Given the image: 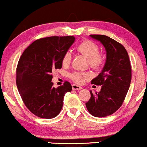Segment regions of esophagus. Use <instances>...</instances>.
Masks as SVG:
<instances>
[{
  "label": "esophagus",
  "mask_w": 147,
  "mask_h": 147,
  "mask_svg": "<svg viewBox=\"0 0 147 147\" xmlns=\"http://www.w3.org/2000/svg\"><path fill=\"white\" fill-rule=\"evenodd\" d=\"M72 90H82V87L81 86H79V85H77L76 84H73L72 85Z\"/></svg>",
  "instance_id": "esophagus-1"
}]
</instances>
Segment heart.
I'll return each instance as SVG.
<instances>
[{
    "instance_id": "1",
    "label": "heart",
    "mask_w": 147,
    "mask_h": 147,
    "mask_svg": "<svg viewBox=\"0 0 147 147\" xmlns=\"http://www.w3.org/2000/svg\"><path fill=\"white\" fill-rule=\"evenodd\" d=\"M77 50L81 54L88 59L89 64L91 67L97 69L102 66L103 63L102 55L98 53L99 48L95 42L89 40H83L77 47ZM71 60V54L70 52H66L62 58L63 66H68ZM70 77L77 83H82L88 78L85 73L79 72H74L70 75Z\"/></svg>"
}]
</instances>
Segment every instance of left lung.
Returning <instances> with one entry per match:
<instances>
[{
  "instance_id": "1",
  "label": "left lung",
  "mask_w": 147,
  "mask_h": 147,
  "mask_svg": "<svg viewBox=\"0 0 147 147\" xmlns=\"http://www.w3.org/2000/svg\"><path fill=\"white\" fill-rule=\"evenodd\" d=\"M105 48L107 57L102 71L91 83L102 85L100 92L93 94L85 103L89 112L96 117L112 115L122 105L129 90L131 79V68L125 47L105 35H90Z\"/></svg>"
}]
</instances>
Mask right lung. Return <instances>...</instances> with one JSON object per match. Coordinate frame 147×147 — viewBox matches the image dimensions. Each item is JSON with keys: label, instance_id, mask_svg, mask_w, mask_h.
<instances>
[{"label": "right lung", "instance_id": "obj_1", "mask_svg": "<svg viewBox=\"0 0 147 147\" xmlns=\"http://www.w3.org/2000/svg\"><path fill=\"white\" fill-rule=\"evenodd\" d=\"M75 40V36H50L35 40L23 52L16 70V84L28 110L43 119L60 113L70 83L53 87L52 70L62 67V58Z\"/></svg>", "mask_w": 147, "mask_h": 147}]
</instances>
